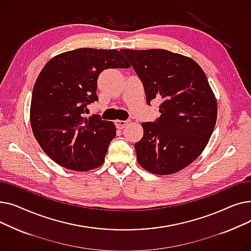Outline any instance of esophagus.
<instances>
[{
    "mask_svg": "<svg viewBox=\"0 0 251 251\" xmlns=\"http://www.w3.org/2000/svg\"><path fill=\"white\" fill-rule=\"evenodd\" d=\"M116 127L118 129H123L124 127H126V125L128 124V121H121V120H116L115 121Z\"/></svg>",
    "mask_w": 251,
    "mask_h": 251,
    "instance_id": "1",
    "label": "esophagus"
}]
</instances>
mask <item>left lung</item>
<instances>
[{
	"mask_svg": "<svg viewBox=\"0 0 251 251\" xmlns=\"http://www.w3.org/2000/svg\"><path fill=\"white\" fill-rule=\"evenodd\" d=\"M121 51L141 79L148 103L164 100L157 120L141 124L137 162L152 174L177 173L201 155L217 122V99L206 75L193 59L167 50Z\"/></svg>",
	"mask_w": 251,
	"mask_h": 251,
	"instance_id": "8db88e82",
	"label": "left lung"
}]
</instances>
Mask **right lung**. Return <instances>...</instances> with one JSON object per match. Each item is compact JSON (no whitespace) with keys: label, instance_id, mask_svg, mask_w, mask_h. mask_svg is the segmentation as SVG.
Segmentation results:
<instances>
[{"label":"right lung","instance_id":"1","mask_svg":"<svg viewBox=\"0 0 251 251\" xmlns=\"http://www.w3.org/2000/svg\"><path fill=\"white\" fill-rule=\"evenodd\" d=\"M120 50L81 48L51 58L38 74L30 125L42 150L66 169L85 172L104 162L116 127L100 116L84 117L98 100V78L109 68H129Z\"/></svg>","mask_w":251,"mask_h":251}]
</instances>
